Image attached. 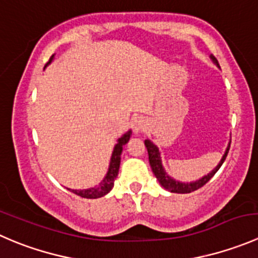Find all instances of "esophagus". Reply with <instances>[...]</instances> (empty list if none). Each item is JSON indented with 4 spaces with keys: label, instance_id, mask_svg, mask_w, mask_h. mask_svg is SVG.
Returning <instances> with one entry per match:
<instances>
[{
    "label": "esophagus",
    "instance_id": "34e87169",
    "mask_svg": "<svg viewBox=\"0 0 258 258\" xmlns=\"http://www.w3.org/2000/svg\"><path fill=\"white\" fill-rule=\"evenodd\" d=\"M132 128H134L135 134H141V132H144L147 128V121L144 117H139L132 123Z\"/></svg>",
    "mask_w": 258,
    "mask_h": 258
}]
</instances>
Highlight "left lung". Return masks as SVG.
<instances>
[{"label": "left lung", "mask_w": 258, "mask_h": 258, "mask_svg": "<svg viewBox=\"0 0 258 258\" xmlns=\"http://www.w3.org/2000/svg\"><path fill=\"white\" fill-rule=\"evenodd\" d=\"M211 59H212V61H213L214 64H216V66L219 68L218 61H217V59L213 56V55H211ZM145 146H146L147 152H149L150 166H151L152 172L155 174L156 179L159 180L160 185H161L164 189L169 190L170 192L187 194V192H191V191H194V190H198L199 187H202L203 185H206L207 182H208L209 180L214 176V174L218 171L219 167L222 166V164H223L224 160H226L227 154H228V151H229V146H231V142H229L228 146H227V149H226V151H224L223 156H222L221 161L218 162V165H217V166L214 167L212 171H209L208 174L204 175V176H202L201 179H197L196 181H189V182L180 181V180L174 179V177H171L169 174H167L166 170H165V167H164V165H162L161 152H160L159 147H157L156 145L151 141V140H149V139L145 140Z\"/></svg>", "instance_id": "8db88e82"}]
</instances>
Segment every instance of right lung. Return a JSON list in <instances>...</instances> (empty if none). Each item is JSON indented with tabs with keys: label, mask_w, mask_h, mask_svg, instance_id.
Returning <instances> with one entry per match:
<instances>
[{
	"label": "right lung",
	"mask_w": 258,
	"mask_h": 258,
	"mask_svg": "<svg viewBox=\"0 0 258 258\" xmlns=\"http://www.w3.org/2000/svg\"><path fill=\"white\" fill-rule=\"evenodd\" d=\"M52 59H54V55L50 57L49 62H47L45 67L49 66L50 62L52 61ZM131 135H132V131L131 130H128L126 134H123L118 140H117V144L116 146H114L113 152H112L111 161H109V166H108V170H107V174L104 175L103 180H102L98 185H96V186L93 187H88V189H81V190L69 189V190L73 191L74 194H77V196L82 197V198H87V199H97L106 196V194H108V192L112 190V187H113L114 180H116L117 175H118L119 164H121L122 147L128 142Z\"/></svg>",
	"instance_id": "right-lung-1"
}]
</instances>
